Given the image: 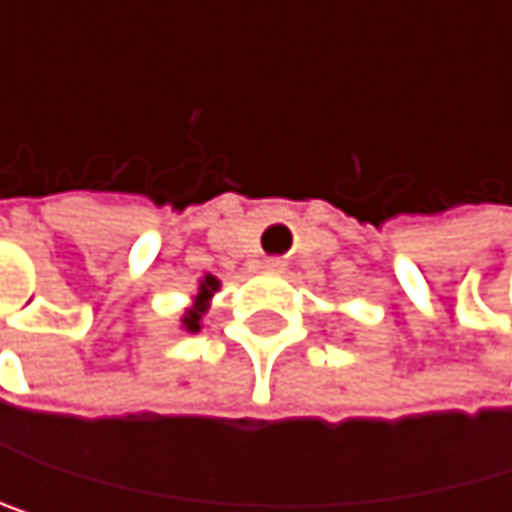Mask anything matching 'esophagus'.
Wrapping results in <instances>:
<instances>
[{"label": "esophagus", "instance_id": "obj_1", "mask_svg": "<svg viewBox=\"0 0 512 512\" xmlns=\"http://www.w3.org/2000/svg\"><path fill=\"white\" fill-rule=\"evenodd\" d=\"M265 268L268 271H280V259H265Z\"/></svg>", "mask_w": 512, "mask_h": 512}]
</instances>
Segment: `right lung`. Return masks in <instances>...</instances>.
<instances>
[{
  "label": "right lung",
  "mask_w": 512,
  "mask_h": 512,
  "mask_svg": "<svg viewBox=\"0 0 512 512\" xmlns=\"http://www.w3.org/2000/svg\"><path fill=\"white\" fill-rule=\"evenodd\" d=\"M216 290H219V280L207 274V277L201 280V290H198V302H195V308H189V314L183 317V326H186V329H192V332H198V329H201V314L207 311V299H210Z\"/></svg>",
  "instance_id": "add662e5"
}]
</instances>
